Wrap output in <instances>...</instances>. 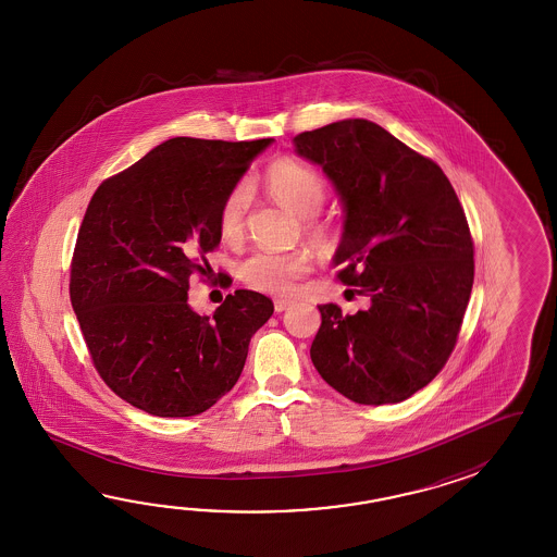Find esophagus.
Wrapping results in <instances>:
<instances>
[{
	"label": "esophagus",
	"mask_w": 557,
	"mask_h": 557,
	"mask_svg": "<svg viewBox=\"0 0 557 557\" xmlns=\"http://www.w3.org/2000/svg\"><path fill=\"white\" fill-rule=\"evenodd\" d=\"M290 307H293V300H288V298H276V300H274V310H276V312H283V310Z\"/></svg>",
	"instance_id": "1"
}]
</instances>
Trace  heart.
<instances>
[{"instance_id":"obj_1","label":"heart","mask_w":557,"mask_h":557,"mask_svg":"<svg viewBox=\"0 0 557 557\" xmlns=\"http://www.w3.org/2000/svg\"><path fill=\"white\" fill-rule=\"evenodd\" d=\"M267 189L276 201L300 216L302 235L317 247H326L331 240V226L319 213L329 197L326 181L319 169L296 159H278L264 173ZM250 209L249 183L240 181L226 193L219 209V233L225 240H238L247 226ZM312 271L307 250L273 252L252 250L238 262V276L250 288L269 295H288L296 283Z\"/></svg>"}]
</instances>
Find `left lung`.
Returning <instances> with one entry per match:
<instances>
[{"label":"left lung","mask_w":557,"mask_h":557,"mask_svg":"<svg viewBox=\"0 0 557 557\" xmlns=\"http://www.w3.org/2000/svg\"><path fill=\"white\" fill-rule=\"evenodd\" d=\"M295 145L343 197L336 276L370 296L356 314L320 305L312 364L352 403H403L436 379L462 329L473 284L462 202L432 159L368 119L298 133Z\"/></svg>","instance_id":"left-lung-1"}]
</instances>
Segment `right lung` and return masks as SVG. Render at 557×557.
Segmentation results:
<instances>
[{"label":"right lung","mask_w":557,"mask_h":557,"mask_svg":"<svg viewBox=\"0 0 557 557\" xmlns=\"http://www.w3.org/2000/svg\"><path fill=\"white\" fill-rule=\"evenodd\" d=\"M271 141L169 139L106 178L87 205L72 307L99 376L147 414L209 410L237 384L252 334L273 314L269 296L245 288L213 317L187 302L190 276H207L221 243V202Z\"/></svg>","instance_id":"obj_1"}]
</instances>
